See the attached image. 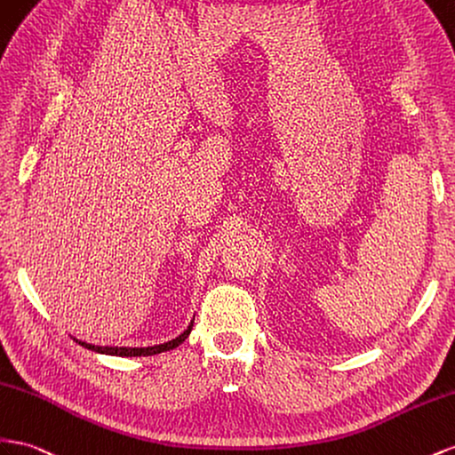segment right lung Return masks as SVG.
<instances>
[{"instance_id": "right-lung-1", "label": "right lung", "mask_w": 455, "mask_h": 455, "mask_svg": "<svg viewBox=\"0 0 455 455\" xmlns=\"http://www.w3.org/2000/svg\"><path fill=\"white\" fill-rule=\"evenodd\" d=\"M195 319V317H193ZM193 329V322L189 323V327L183 331L181 335H178L176 339H172L168 342H163V345H155V347H145V348H130V347H97V345H90V342H84L75 339L78 345H82L84 348L100 352V354H108V355H122V358H138V355H153V354H161V352H168L174 350L176 347H180L183 340H186Z\"/></svg>"}]
</instances>
